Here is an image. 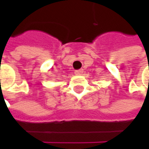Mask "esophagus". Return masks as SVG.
<instances>
[{
    "label": "esophagus",
    "instance_id": "34e87169",
    "mask_svg": "<svg viewBox=\"0 0 149 149\" xmlns=\"http://www.w3.org/2000/svg\"><path fill=\"white\" fill-rule=\"evenodd\" d=\"M84 72V71H83V69H80V70H77V71H76L75 72V74L76 75H81L82 73Z\"/></svg>",
    "mask_w": 149,
    "mask_h": 149
}]
</instances>
